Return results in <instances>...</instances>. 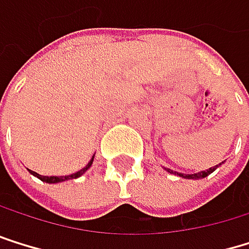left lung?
<instances>
[{
	"label": "left lung",
	"mask_w": 249,
	"mask_h": 249,
	"mask_svg": "<svg viewBox=\"0 0 249 249\" xmlns=\"http://www.w3.org/2000/svg\"><path fill=\"white\" fill-rule=\"evenodd\" d=\"M223 162H219V164H216V166H213V167H211V169H208V170H202V172H197V173H179V172H173V170H170V169H167V167H164V170L166 172H169V173H173V175H176V176H180V178H185V179H203V178H206L208 175H211L212 172H215L219 166H221Z\"/></svg>",
	"instance_id": "obj_1"
}]
</instances>
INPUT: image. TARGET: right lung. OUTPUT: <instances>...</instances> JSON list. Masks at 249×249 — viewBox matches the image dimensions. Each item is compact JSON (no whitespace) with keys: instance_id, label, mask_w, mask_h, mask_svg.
I'll use <instances>...</instances> for the list:
<instances>
[{"instance_id":"obj_1","label":"right lung","mask_w":249,"mask_h":249,"mask_svg":"<svg viewBox=\"0 0 249 249\" xmlns=\"http://www.w3.org/2000/svg\"><path fill=\"white\" fill-rule=\"evenodd\" d=\"M94 157H95V154L92 155V158L89 160V162L87 166H85L83 169H80L79 172H76V173H71V175H67V176H41V175H38V173H36V172H33V170H30V173L31 175H34V176H37L40 180H43V182H46V184H58V182H64V180H69V179H76V178H80L85 172H87L91 166H92V162H94Z\"/></svg>"}]
</instances>
